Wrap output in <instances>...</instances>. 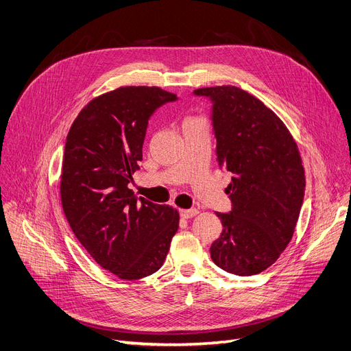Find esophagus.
<instances>
[{"instance_id": "1", "label": "esophagus", "mask_w": 351, "mask_h": 351, "mask_svg": "<svg viewBox=\"0 0 351 351\" xmlns=\"http://www.w3.org/2000/svg\"><path fill=\"white\" fill-rule=\"evenodd\" d=\"M199 213V210L197 208H187V210H180V215H181V217H184V219H191V217H194L195 215Z\"/></svg>"}]
</instances>
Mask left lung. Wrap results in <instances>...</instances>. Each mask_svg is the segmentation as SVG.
Wrapping results in <instances>:
<instances>
[{"mask_svg": "<svg viewBox=\"0 0 351 351\" xmlns=\"http://www.w3.org/2000/svg\"><path fill=\"white\" fill-rule=\"evenodd\" d=\"M194 95L212 101L217 162L233 176L226 189L232 212L216 213L223 230L210 255L229 274H261L281 256L300 217L305 173L297 143L275 112L243 89Z\"/></svg>", "mask_w": 351, "mask_h": 351, "instance_id": "obj_1", "label": "left lung"}]
</instances>
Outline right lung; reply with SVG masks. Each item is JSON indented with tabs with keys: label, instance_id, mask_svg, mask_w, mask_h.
Segmentation results:
<instances>
[{
	"label": "right lung",
	"instance_id": "obj_1",
	"mask_svg": "<svg viewBox=\"0 0 351 351\" xmlns=\"http://www.w3.org/2000/svg\"><path fill=\"white\" fill-rule=\"evenodd\" d=\"M177 96L157 86H122L83 108L66 138L60 178L64 216L77 241L121 279L157 272L178 229V212L128 187L143 160L149 117Z\"/></svg>",
	"mask_w": 351,
	"mask_h": 351
}]
</instances>
